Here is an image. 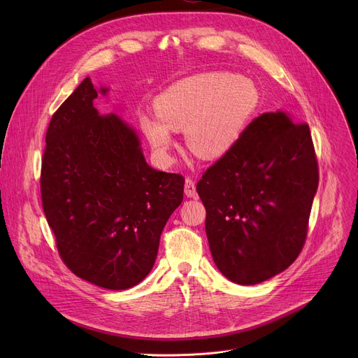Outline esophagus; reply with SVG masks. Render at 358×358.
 Here are the masks:
<instances>
[{"label":"esophagus","instance_id":"1","mask_svg":"<svg viewBox=\"0 0 358 358\" xmlns=\"http://www.w3.org/2000/svg\"><path fill=\"white\" fill-rule=\"evenodd\" d=\"M184 193L187 197H197V192H196V182L193 178L187 177L185 178V184H184Z\"/></svg>","mask_w":358,"mask_h":358}]
</instances>
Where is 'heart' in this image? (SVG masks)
<instances>
[{
	"mask_svg": "<svg viewBox=\"0 0 358 358\" xmlns=\"http://www.w3.org/2000/svg\"><path fill=\"white\" fill-rule=\"evenodd\" d=\"M258 104L259 94L251 81L227 73H199L158 94L155 116H142L141 129L164 162L171 161L173 130L184 129L192 152L215 159L238 142Z\"/></svg>",
	"mask_w": 358,
	"mask_h": 358,
	"instance_id": "heart-1",
	"label": "heart"
}]
</instances>
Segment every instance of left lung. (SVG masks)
<instances>
[{"label":"left lung","mask_w":358,"mask_h":358,"mask_svg":"<svg viewBox=\"0 0 358 358\" xmlns=\"http://www.w3.org/2000/svg\"><path fill=\"white\" fill-rule=\"evenodd\" d=\"M319 169L309 124L264 113L197 182L215 264L238 285L285 271L302 251Z\"/></svg>","instance_id":"1"}]
</instances>
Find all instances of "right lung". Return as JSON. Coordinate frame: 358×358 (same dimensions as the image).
<instances>
[{
  "mask_svg": "<svg viewBox=\"0 0 358 358\" xmlns=\"http://www.w3.org/2000/svg\"><path fill=\"white\" fill-rule=\"evenodd\" d=\"M96 99L85 78L53 113L42 206L64 264L92 285L124 290L152 270L184 177L150 168L135 131L113 113L100 115Z\"/></svg>",
  "mask_w": 358,
  "mask_h": 358,
  "instance_id": "right-lung-1",
  "label": "right lung"
}]
</instances>
